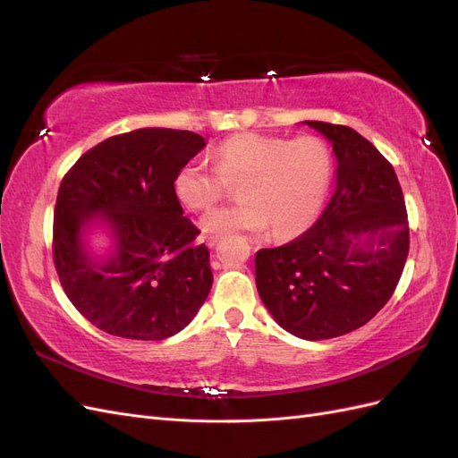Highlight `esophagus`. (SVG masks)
I'll list each match as a JSON object with an SVG mask.
<instances>
[{
  "instance_id": "1",
  "label": "esophagus",
  "mask_w": 458,
  "mask_h": 458,
  "mask_svg": "<svg viewBox=\"0 0 458 458\" xmlns=\"http://www.w3.org/2000/svg\"><path fill=\"white\" fill-rule=\"evenodd\" d=\"M217 241H219L217 234H208V237H206V244L210 246V248H214L217 244Z\"/></svg>"
}]
</instances>
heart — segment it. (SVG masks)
Segmentation results:
<instances>
[{
	"mask_svg": "<svg viewBox=\"0 0 458 458\" xmlns=\"http://www.w3.org/2000/svg\"><path fill=\"white\" fill-rule=\"evenodd\" d=\"M214 165L189 160L174 177V192L187 210L216 204L227 183H239V204L202 216L206 233H263L294 237L311 227L332 182L328 145L315 135L288 140L283 135L244 131L227 137L214 150Z\"/></svg>",
	"mask_w": 458,
	"mask_h": 458,
	"instance_id": "heart-1",
	"label": "heart"
}]
</instances>
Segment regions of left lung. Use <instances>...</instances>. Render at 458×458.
Masks as SVG:
<instances>
[{
  "label": "left lung",
  "instance_id": "left-lung-1",
  "mask_svg": "<svg viewBox=\"0 0 458 458\" xmlns=\"http://www.w3.org/2000/svg\"><path fill=\"white\" fill-rule=\"evenodd\" d=\"M336 157L335 192L298 239L256 254L263 306L301 340H328L377 315L403 273L409 221L394 165L348 126L306 120Z\"/></svg>",
  "mask_w": 458,
  "mask_h": 458
}]
</instances>
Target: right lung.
I'll return each mask as SVG.
<instances>
[{
	"label": "right lung",
	"mask_w": 458,
	"mask_h": 458,
	"mask_svg": "<svg viewBox=\"0 0 458 458\" xmlns=\"http://www.w3.org/2000/svg\"><path fill=\"white\" fill-rule=\"evenodd\" d=\"M204 147L199 133L141 128L89 148L64 175L53 259L68 300L97 328L170 338L210 294V252L174 192L177 170ZM97 228L111 239L105 255L89 246Z\"/></svg>",
	"instance_id": "add662e5"
}]
</instances>
